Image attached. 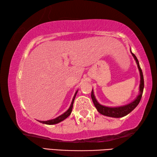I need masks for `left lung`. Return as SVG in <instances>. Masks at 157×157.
<instances>
[{"label": "left lung", "instance_id": "left-lung-1", "mask_svg": "<svg viewBox=\"0 0 157 157\" xmlns=\"http://www.w3.org/2000/svg\"><path fill=\"white\" fill-rule=\"evenodd\" d=\"M130 52H131L132 55L134 59L136 61V63L139 68V73H140V85H139V94L137 95L136 98L134 100L129 104L118 106V107H107V106H104L100 105L99 102H98L96 98L95 97L94 90L92 89L91 91V98L93 100V102L95 105V108L97 109V110L100 113L102 114V115L109 116V117H113V118H121V117L125 116L127 114H129L131 111L134 109L135 108L137 107V105H139L140 102V99H141L143 89H144V79H143V75L141 68L140 67L139 60L135 56L134 54H133L131 48H130Z\"/></svg>", "mask_w": 157, "mask_h": 157}]
</instances>
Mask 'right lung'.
I'll use <instances>...</instances> for the list:
<instances>
[{
  "instance_id": "1",
  "label": "right lung",
  "mask_w": 157,
  "mask_h": 157,
  "mask_svg": "<svg viewBox=\"0 0 157 157\" xmlns=\"http://www.w3.org/2000/svg\"><path fill=\"white\" fill-rule=\"evenodd\" d=\"M78 91V90H77V91L75 93V95H74V96L73 98V100H72V102H71V104L70 105V107L68 108V109L66 111V112L62 113V115H60L59 116L57 117L56 118L52 119V120H49V121H38L40 122V123H41L46 124H57V123H60V122L63 121V120H65L66 118H68V117L71 115V111H72L73 106L74 100H75Z\"/></svg>"
}]
</instances>
